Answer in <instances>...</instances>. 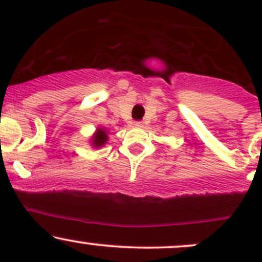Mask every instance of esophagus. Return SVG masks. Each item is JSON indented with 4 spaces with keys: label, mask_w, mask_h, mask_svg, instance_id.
Here are the masks:
<instances>
[{
    "label": "esophagus",
    "mask_w": 262,
    "mask_h": 262,
    "mask_svg": "<svg viewBox=\"0 0 262 262\" xmlns=\"http://www.w3.org/2000/svg\"><path fill=\"white\" fill-rule=\"evenodd\" d=\"M143 125H144L143 121H136V123H134V126H136V128H142Z\"/></svg>",
    "instance_id": "1"
}]
</instances>
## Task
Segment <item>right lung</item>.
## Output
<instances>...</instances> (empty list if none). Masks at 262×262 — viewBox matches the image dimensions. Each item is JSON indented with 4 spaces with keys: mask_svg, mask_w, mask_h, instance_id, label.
Masks as SVG:
<instances>
[{
    "mask_svg": "<svg viewBox=\"0 0 262 262\" xmlns=\"http://www.w3.org/2000/svg\"><path fill=\"white\" fill-rule=\"evenodd\" d=\"M107 142V130H105L104 128H97L96 133L94 134V137L91 138V144L95 148H100L104 146Z\"/></svg>",
    "mask_w": 262,
    "mask_h": 262,
    "instance_id": "add662e5",
    "label": "right lung"
}]
</instances>
